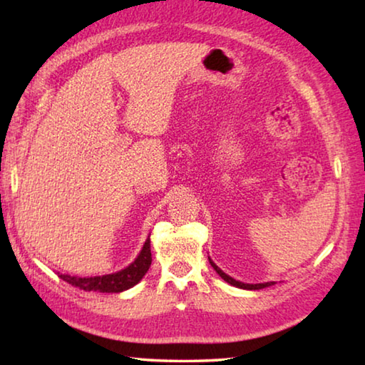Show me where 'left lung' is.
Segmentation results:
<instances>
[{
	"mask_svg": "<svg viewBox=\"0 0 365 365\" xmlns=\"http://www.w3.org/2000/svg\"><path fill=\"white\" fill-rule=\"evenodd\" d=\"M209 262H211V265L214 267V270L217 272V274L222 277V279H224L227 283H230V285H233V287H238V288H243V289H262V288H265V287H270V285H274V282H267V283H255V285H252V283H243V282H238V280H235V279H232L230 275H227L225 272H222L217 265H215L211 259H209Z\"/></svg>",
	"mask_w": 365,
	"mask_h": 365,
	"instance_id": "obj_1",
	"label": "left lung"
}]
</instances>
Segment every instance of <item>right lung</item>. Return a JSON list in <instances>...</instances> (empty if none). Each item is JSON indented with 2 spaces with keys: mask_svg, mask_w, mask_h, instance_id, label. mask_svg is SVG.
Listing matches in <instances>:
<instances>
[{
  "mask_svg": "<svg viewBox=\"0 0 365 365\" xmlns=\"http://www.w3.org/2000/svg\"><path fill=\"white\" fill-rule=\"evenodd\" d=\"M151 265V245L150 238L143 245V250L140 251L138 257L128 265L115 274L101 275V277H71L63 275L59 277L72 287L85 289V292H100V293H120L125 289L132 288L143 279L145 274Z\"/></svg>",
  "mask_w": 365,
  "mask_h": 365,
  "instance_id": "add662e5",
  "label": "right lung"
}]
</instances>
